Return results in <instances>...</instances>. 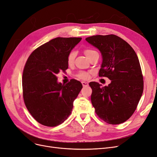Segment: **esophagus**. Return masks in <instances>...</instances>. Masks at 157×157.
Returning a JSON list of instances; mask_svg holds the SVG:
<instances>
[{
  "mask_svg": "<svg viewBox=\"0 0 157 157\" xmlns=\"http://www.w3.org/2000/svg\"><path fill=\"white\" fill-rule=\"evenodd\" d=\"M82 84L83 86H88V83L86 82H82Z\"/></svg>",
  "mask_w": 157,
  "mask_h": 157,
  "instance_id": "esophagus-1",
  "label": "esophagus"
}]
</instances>
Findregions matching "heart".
<instances>
[{"instance_id": "obj_1", "label": "heart", "mask_w": 157, "mask_h": 157, "mask_svg": "<svg viewBox=\"0 0 157 157\" xmlns=\"http://www.w3.org/2000/svg\"><path fill=\"white\" fill-rule=\"evenodd\" d=\"M96 51H95L94 50L92 49H85L84 50V54L86 55V56L88 58L90 56H92V54L96 53ZM75 56H76V53L74 51H71L70 53L69 54L68 56H67V63L68 64H72L74 61L75 58ZM77 77L80 78V79H82V80H86L89 78V73L87 72H80L78 75H77Z\"/></svg>"}]
</instances>
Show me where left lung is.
I'll list each match as a JSON object with an SVG mask.
<instances>
[{
	"label": "left lung",
	"instance_id": "obj_1",
	"mask_svg": "<svg viewBox=\"0 0 157 157\" xmlns=\"http://www.w3.org/2000/svg\"><path fill=\"white\" fill-rule=\"evenodd\" d=\"M86 40L101 54L99 76L111 80L103 87L98 82L89 83L95 111L109 124H121L133 115L143 94L139 59L131 46L117 35H94Z\"/></svg>",
	"mask_w": 157,
	"mask_h": 157
}]
</instances>
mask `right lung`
<instances>
[{
	"instance_id": "add662e5",
	"label": "right lung",
	"mask_w": 157,
	"mask_h": 157,
	"mask_svg": "<svg viewBox=\"0 0 157 157\" xmlns=\"http://www.w3.org/2000/svg\"><path fill=\"white\" fill-rule=\"evenodd\" d=\"M81 39L55 38L35 50L27 59L22 77L23 99L31 115L42 125H59L72 111L82 85L75 79L62 84L56 75L68 69L67 56Z\"/></svg>"
}]
</instances>
